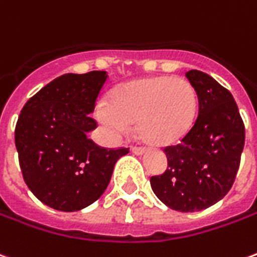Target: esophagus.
I'll return each mask as SVG.
<instances>
[{"instance_id":"1","label":"esophagus","mask_w":257,"mask_h":257,"mask_svg":"<svg viewBox=\"0 0 257 257\" xmlns=\"http://www.w3.org/2000/svg\"><path fill=\"white\" fill-rule=\"evenodd\" d=\"M131 150H132V153L135 154H143L145 152H146V149H145V147H136V146L131 147Z\"/></svg>"}]
</instances>
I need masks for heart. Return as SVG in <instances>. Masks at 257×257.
I'll return each mask as SVG.
<instances>
[{
	"instance_id": "heart-1",
	"label": "heart",
	"mask_w": 257,
	"mask_h": 257,
	"mask_svg": "<svg viewBox=\"0 0 257 257\" xmlns=\"http://www.w3.org/2000/svg\"><path fill=\"white\" fill-rule=\"evenodd\" d=\"M199 97L195 86L184 78L149 76L116 86L108 103L98 104L96 115L115 136L136 122L142 141L156 146L182 139L196 121Z\"/></svg>"
}]
</instances>
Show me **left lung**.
I'll return each mask as SVG.
<instances>
[{
	"label": "left lung",
	"mask_w": 257,
	"mask_h": 257,
	"mask_svg": "<svg viewBox=\"0 0 257 257\" xmlns=\"http://www.w3.org/2000/svg\"><path fill=\"white\" fill-rule=\"evenodd\" d=\"M199 97V115L177 146L164 149L168 168L152 177L154 195L170 209L192 213L216 204L234 184L245 126L232 94L196 69L185 73Z\"/></svg>",
	"instance_id": "left-lung-1"
}]
</instances>
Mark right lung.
I'll return each mask as SVG.
<instances>
[{"instance_id": "right-lung-1", "label": "right lung", "mask_w": 257, "mask_h": 257, "mask_svg": "<svg viewBox=\"0 0 257 257\" xmlns=\"http://www.w3.org/2000/svg\"><path fill=\"white\" fill-rule=\"evenodd\" d=\"M107 72L65 73L36 93L21 111L15 145L23 179L40 202L78 211L101 196L114 166L129 149H104L87 138Z\"/></svg>"}]
</instances>
